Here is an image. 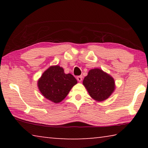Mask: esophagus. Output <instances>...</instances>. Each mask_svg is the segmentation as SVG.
<instances>
[{
  "label": "esophagus",
  "instance_id": "1",
  "mask_svg": "<svg viewBox=\"0 0 148 148\" xmlns=\"http://www.w3.org/2000/svg\"><path fill=\"white\" fill-rule=\"evenodd\" d=\"M77 79L78 80L79 82H82V76H78L77 77Z\"/></svg>",
  "mask_w": 148,
  "mask_h": 148
}]
</instances>
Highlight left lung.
Instances as JSON below:
<instances>
[{
    "label": "left lung",
    "instance_id": "1",
    "mask_svg": "<svg viewBox=\"0 0 148 148\" xmlns=\"http://www.w3.org/2000/svg\"><path fill=\"white\" fill-rule=\"evenodd\" d=\"M113 77L101 69H91L84 77L83 84L89 95L97 101L107 99L115 89Z\"/></svg>",
    "mask_w": 148,
    "mask_h": 148
}]
</instances>
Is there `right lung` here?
Listing matches in <instances>:
<instances>
[{
    "instance_id": "right-lung-1",
    "label": "right lung",
    "mask_w": 148,
    "mask_h": 148,
    "mask_svg": "<svg viewBox=\"0 0 148 148\" xmlns=\"http://www.w3.org/2000/svg\"><path fill=\"white\" fill-rule=\"evenodd\" d=\"M77 84L71 74H64L59 66H50L45 71L38 82L40 91L44 97L55 103L61 102L70 90Z\"/></svg>"
}]
</instances>
